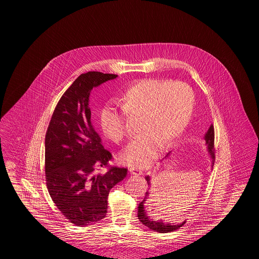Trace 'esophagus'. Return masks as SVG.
Instances as JSON below:
<instances>
[{"label": "esophagus", "instance_id": "34e87169", "mask_svg": "<svg viewBox=\"0 0 259 259\" xmlns=\"http://www.w3.org/2000/svg\"><path fill=\"white\" fill-rule=\"evenodd\" d=\"M129 171H130V172H132L133 175H135V176H141V175H142V172H141V170L138 169V168H135V167H130Z\"/></svg>", "mask_w": 259, "mask_h": 259}]
</instances>
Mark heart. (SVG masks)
I'll list each match as a JSON object with an SVG mask.
<instances>
[{
    "label": "heart",
    "instance_id": "b5f03b06",
    "mask_svg": "<svg viewBox=\"0 0 259 259\" xmlns=\"http://www.w3.org/2000/svg\"><path fill=\"white\" fill-rule=\"evenodd\" d=\"M118 102L128 118H141L142 133L129 143L120 158L129 166L145 168L156 159L162 145L171 147L186 131L194 116L196 96L185 82L144 78L126 87ZM124 114L111 104L100 111L102 133L117 144L128 134Z\"/></svg>",
    "mask_w": 259,
    "mask_h": 259
}]
</instances>
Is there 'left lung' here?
I'll return each mask as SVG.
<instances>
[{
  "mask_svg": "<svg viewBox=\"0 0 259 259\" xmlns=\"http://www.w3.org/2000/svg\"><path fill=\"white\" fill-rule=\"evenodd\" d=\"M205 141L207 144L208 150L211 154L212 158H214V128L213 126H210L208 132L205 135ZM145 180L147 181V183L150 184V178L146 177ZM147 196L149 195L148 193H146ZM147 198V197H145ZM145 203V199L142 200L140 205H139V209H138V218L141 221L143 225H145L146 227L149 228L151 230L157 232V233H161V234H165V233H170V232H174L178 229L182 227V225H184L185 222H182L180 225H172V224H164L161 221H156V220H150L149 218L147 217L146 212L144 211V205Z\"/></svg>",
  "mask_w": 259,
  "mask_h": 259,
  "instance_id": "obj_1",
  "label": "left lung"
}]
</instances>
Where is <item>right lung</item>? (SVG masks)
Masks as SVG:
<instances>
[{
    "mask_svg": "<svg viewBox=\"0 0 259 259\" xmlns=\"http://www.w3.org/2000/svg\"><path fill=\"white\" fill-rule=\"evenodd\" d=\"M117 77L98 71L80 74L57 103L47 127V189L63 217L77 226L105 218L110 190L127 175V168L110 166L112 154L95 132L88 107L93 87ZM103 166L107 172H98Z\"/></svg>",
    "mask_w": 259,
    "mask_h": 259,
    "instance_id": "1",
    "label": "right lung"
}]
</instances>
